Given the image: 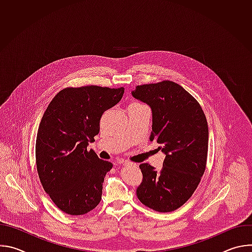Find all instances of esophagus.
Masks as SVG:
<instances>
[{
  "mask_svg": "<svg viewBox=\"0 0 252 252\" xmlns=\"http://www.w3.org/2000/svg\"><path fill=\"white\" fill-rule=\"evenodd\" d=\"M123 164H124V165H136V163L131 162V161H124Z\"/></svg>",
  "mask_w": 252,
  "mask_h": 252,
  "instance_id": "obj_1",
  "label": "esophagus"
}]
</instances>
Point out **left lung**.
<instances>
[{
  "label": "left lung",
  "instance_id": "obj_1",
  "mask_svg": "<svg viewBox=\"0 0 252 252\" xmlns=\"http://www.w3.org/2000/svg\"><path fill=\"white\" fill-rule=\"evenodd\" d=\"M131 94L152 107L150 140L159 143L165 154L160 170L147 162L139 164L142 181L136 189L137 198L156 211H173L191 197L206 167L205 115L198 101L171 81L136 86Z\"/></svg>",
  "mask_w": 252,
  "mask_h": 252
}]
</instances>
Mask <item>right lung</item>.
<instances>
[{"label": "right lung", "instance_id": "1", "mask_svg": "<svg viewBox=\"0 0 252 252\" xmlns=\"http://www.w3.org/2000/svg\"><path fill=\"white\" fill-rule=\"evenodd\" d=\"M124 93V88L69 87L47 107L35 139V164L43 189L64 213L86 214L101 199L103 178L113 163L87 148L99 131L102 114Z\"/></svg>", "mask_w": 252, "mask_h": 252}]
</instances>
